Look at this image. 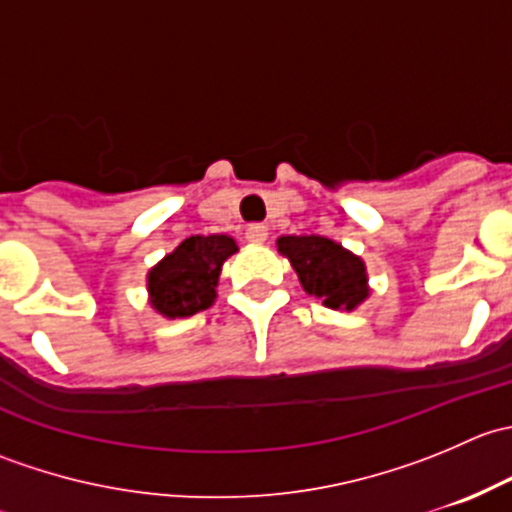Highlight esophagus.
<instances>
[{
    "instance_id": "obj_1",
    "label": "esophagus",
    "mask_w": 512,
    "mask_h": 512,
    "mask_svg": "<svg viewBox=\"0 0 512 512\" xmlns=\"http://www.w3.org/2000/svg\"><path fill=\"white\" fill-rule=\"evenodd\" d=\"M267 235H270V230H267V225H262V223L247 225V230H245V237L250 242H265Z\"/></svg>"
}]
</instances>
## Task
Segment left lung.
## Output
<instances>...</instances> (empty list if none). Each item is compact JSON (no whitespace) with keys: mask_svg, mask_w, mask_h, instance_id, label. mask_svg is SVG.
<instances>
[{"mask_svg":"<svg viewBox=\"0 0 512 512\" xmlns=\"http://www.w3.org/2000/svg\"><path fill=\"white\" fill-rule=\"evenodd\" d=\"M277 247L292 262L304 292L332 309H354L369 294L364 262L337 242L319 235H287Z\"/></svg>","mask_w":512,"mask_h":512,"instance_id":"left-lung-1","label":"left lung"}]
</instances>
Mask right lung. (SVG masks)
<instances>
[{"label":"right lung","mask_w":512,"mask_h":512,"mask_svg":"<svg viewBox=\"0 0 512 512\" xmlns=\"http://www.w3.org/2000/svg\"><path fill=\"white\" fill-rule=\"evenodd\" d=\"M237 250L227 235L185 237L148 275L151 304L165 317H193L213 304L220 267Z\"/></svg>","instance_id":"right-lung-1"}]
</instances>
